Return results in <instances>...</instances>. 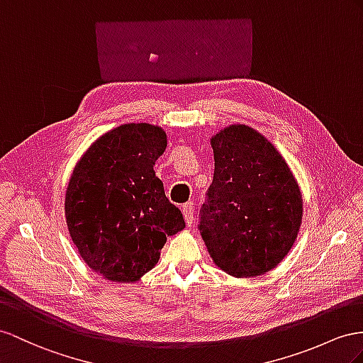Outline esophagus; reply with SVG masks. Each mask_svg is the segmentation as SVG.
<instances>
[{
	"instance_id": "34e87169",
	"label": "esophagus",
	"mask_w": 363,
	"mask_h": 363,
	"mask_svg": "<svg viewBox=\"0 0 363 363\" xmlns=\"http://www.w3.org/2000/svg\"><path fill=\"white\" fill-rule=\"evenodd\" d=\"M182 215H184L185 222H187V225L191 227L194 222V203L193 202H187L185 206H182Z\"/></svg>"
}]
</instances>
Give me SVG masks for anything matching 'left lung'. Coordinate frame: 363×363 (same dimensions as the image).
Listing matches in <instances>:
<instances>
[{
  "label": "left lung",
  "mask_w": 363,
  "mask_h": 363,
  "mask_svg": "<svg viewBox=\"0 0 363 363\" xmlns=\"http://www.w3.org/2000/svg\"><path fill=\"white\" fill-rule=\"evenodd\" d=\"M215 174L199 215V231L220 270L265 274L290 252L302 222V196L274 145L248 125L211 138Z\"/></svg>",
  "instance_id": "8db88e82"
}]
</instances>
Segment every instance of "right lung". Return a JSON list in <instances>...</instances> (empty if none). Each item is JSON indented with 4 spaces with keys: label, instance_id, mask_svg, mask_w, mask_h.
<instances>
[{
    "label": "right lung",
    "instance_id": "obj_1",
    "mask_svg": "<svg viewBox=\"0 0 363 363\" xmlns=\"http://www.w3.org/2000/svg\"><path fill=\"white\" fill-rule=\"evenodd\" d=\"M165 147L161 127L124 124L98 138L72 173L69 233L84 262L108 281H138L160 261L167 238L185 227L153 169Z\"/></svg>",
    "mask_w": 363,
    "mask_h": 363
}]
</instances>
